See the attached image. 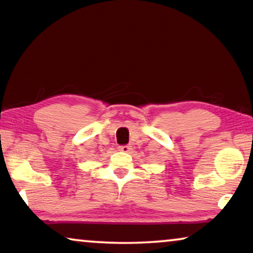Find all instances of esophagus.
I'll use <instances>...</instances> for the list:
<instances>
[{
	"label": "esophagus",
	"mask_w": 253,
	"mask_h": 253,
	"mask_svg": "<svg viewBox=\"0 0 253 253\" xmlns=\"http://www.w3.org/2000/svg\"><path fill=\"white\" fill-rule=\"evenodd\" d=\"M119 150L122 152H129L131 150V146H129V145H122V146H119Z\"/></svg>",
	"instance_id": "1"
}]
</instances>
